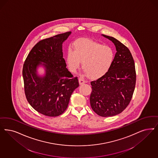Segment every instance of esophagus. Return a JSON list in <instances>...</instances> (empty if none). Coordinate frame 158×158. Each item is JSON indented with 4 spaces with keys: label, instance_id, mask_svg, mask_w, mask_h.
Wrapping results in <instances>:
<instances>
[{
    "label": "esophagus",
    "instance_id": "1",
    "mask_svg": "<svg viewBox=\"0 0 158 158\" xmlns=\"http://www.w3.org/2000/svg\"><path fill=\"white\" fill-rule=\"evenodd\" d=\"M79 84L80 85L84 84L85 83H86V81H85V79H83V78H79Z\"/></svg>",
    "mask_w": 158,
    "mask_h": 158
}]
</instances>
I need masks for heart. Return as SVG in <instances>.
Returning <instances> with one entry per match:
<instances>
[{"label": "heart", "mask_w": 158, "mask_h": 158, "mask_svg": "<svg viewBox=\"0 0 158 158\" xmlns=\"http://www.w3.org/2000/svg\"><path fill=\"white\" fill-rule=\"evenodd\" d=\"M73 51L69 49L66 62L69 69L75 73L82 68L89 77L97 79L109 71L114 58V53L109 46L87 39L76 40L73 45Z\"/></svg>", "instance_id": "obj_1"}]
</instances>
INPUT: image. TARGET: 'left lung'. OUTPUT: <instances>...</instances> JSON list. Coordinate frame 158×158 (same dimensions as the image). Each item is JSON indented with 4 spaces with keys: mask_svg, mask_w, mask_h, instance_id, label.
<instances>
[{
    "mask_svg": "<svg viewBox=\"0 0 158 158\" xmlns=\"http://www.w3.org/2000/svg\"><path fill=\"white\" fill-rule=\"evenodd\" d=\"M102 35L114 43L117 52L108 72L90 83V103L97 114L107 117L120 114L130 103L135 87L136 72L129 49L114 37Z\"/></svg>",
    "mask_w": 158,
    "mask_h": 158,
    "instance_id": "1",
    "label": "left lung"
}]
</instances>
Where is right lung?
<instances>
[{
	"label": "right lung",
	"mask_w": 158,
	"mask_h": 158,
	"mask_svg": "<svg viewBox=\"0 0 158 158\" xmlns=\"http://www.w3.org/2000/svg\"><path fill=\"white\" fill-rule=\"evenodd\" d=\"M71 32L56 35L35 45L24 62L23 76L28 102L38 113L49 117L62 114L67 109L71 94L79 86L66 68L63 58L62 44ZM43 66L45 74H38Z\"/></svg>",
	"instance_id": "right-lung-1"
}]
</instances>
